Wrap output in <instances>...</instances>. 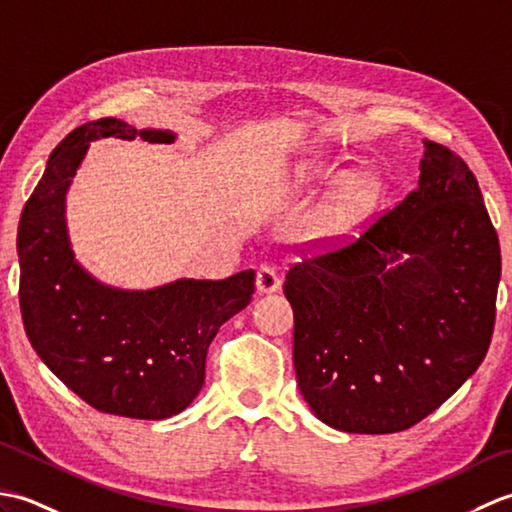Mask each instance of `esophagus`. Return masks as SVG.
<instances>
[{"mask_svg": "<svg viewBox=\"0 0 512 512\" xmlns=\"http://www.w3.org/2000/svg\"><path fill=\"white\" fill-rule=\"evenodd\" d=\"M281 286V279L273 266H262L257 270V290L262 295H273Z\"/></svg>", "mask_w": 512, "mask_h": 512, "instance_id": "obj_1", "label": "esophagus"}]
</instances>
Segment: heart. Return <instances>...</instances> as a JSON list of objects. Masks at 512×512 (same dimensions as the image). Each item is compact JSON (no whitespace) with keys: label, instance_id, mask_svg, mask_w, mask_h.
Instances as JSON below:
<instances>
[{"label":"heart","instance_id":"obj_1","mask_svg":"<svg viewBox=\"0 0 512 512\" xmlns=\"http://www.w3.org/2000/svg\"><path fill=\"white\" fill-rule=\"evenodd\" d=\"M319 178L330 184L344 180L339 184V189L332 193L328 209H325V220H328V226L336 233H345L361 226L374 215L378 204L383 202L385 180L372 169L354 171L347 178L341 171L325 169L319 171Z\"/></svg>","mask_w":512,"mask_h":512}]
</instances>
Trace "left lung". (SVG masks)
Masks as SVG:
<instances>
[{
  "instance_id": "1",
  "label": "left lung",
  "mask_w": 512,
  "mask_h": 512,
  "mask_svg": "<svg viewBox=\"0 0 512 512\" xmlns=\"http://www.w3.org/2000/svg\"><path fill=\"white\" fill-rule=\"evenodd\" d=\"M502 255L473 171L424 140L418 189L356 242L286 275L297 385L347 433H396L453 396L488 352Z\"/></svg>"
}]
</instances>
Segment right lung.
I'll list each match as a JSON object with an SVG mask.
<instances>
[{"mask_svg": "<svg viewBox=\"0 0 512 512\" xmlns=\"http://www.w3.org/2000/svg\"><path fill=\"white\" fill-rule=\"evenodd\" d=\"M173 143L169 129H136L121 118L85 123L65 136L21 213L19 306L37 356L94 409L165 420L204 385L206 352L255 292V270L220 281L176 279L149 290L107 286L76 262L65 198L88 147L101 138Z\"/></svg>", "mask_w": 512, "mask_h": 512, "instance_id": "add662e5", "label": "right lung"}]
</instances>
